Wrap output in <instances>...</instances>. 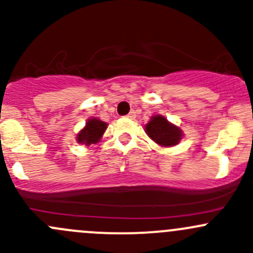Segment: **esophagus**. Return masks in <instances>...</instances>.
Segmentation results:
<instances>
[{"mask_svg": "<svg viewBox=\"0 0 253 253\" xmlns=\"http://www.w3.org/2000/svg\"><path fill=\"white\" fill-rule=\"evenodd\" d=\"M127 117H128V119H132V120H133V119H136V111H134V110H132L131 112H129L128 115H127Z\"/></svg>", "mask_w": 253, "mask_h": 253, "instance_id": "34e87169", "label": "esophagus"}]
</instances>
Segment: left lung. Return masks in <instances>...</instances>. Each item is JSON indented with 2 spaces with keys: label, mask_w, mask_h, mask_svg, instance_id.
<instances>
[{
  "label": "left lung",
  "mask_w": 253,
  "mask_h": 253,
  "mask_svg": "<svg viewBox=\"0 0 253 253\" xmlns=\"http://www.w3.org/2000/svg\"><path fill=\"white\" fill-rule=\"evenodd\" d=\"M145 132L155 143L162 147H172L182 138L180 127L170 124L162 115L152 116L150 121L145 125Z\"/></svg>",
  "instance_id": "8db88e82"
}]
</instances>
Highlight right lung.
<instances>
[{"instance_id": "add662e5", "label": "right lung", "mask_w": 253, "mask_h": 253, "mask_svg": "<svg viewBox=\"0 0 253 253\" xmlns=\"http://www.w3.org/2000/svg\"><path fill=\"white\" fill-rule=\"evenodd\" d=\"M106 127H108L106 122L101 121L96 117H91L86 121L84 128L81 129V132L77 134V142L85 145L95 144L100 141Z\"/></svg>"}]
</instances>
